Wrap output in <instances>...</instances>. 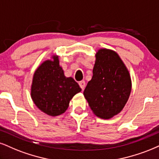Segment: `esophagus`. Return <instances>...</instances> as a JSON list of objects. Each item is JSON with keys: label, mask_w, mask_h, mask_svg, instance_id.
<instances>
[{"label": "esophagus", "mask_w": 159, "mask_h": 159, "mask_svg": "<svg viewBox=\"0 0 159 159\" xmlns=\"http://www.w3.org/2000/svg\"><path fill=\"white\" fill-rule=\"evenodd\" d=\"M79 85L80 86V88L82 89V90H84V89H85V82L84 81V80H83V81L80 82Z\"/></svg>", "instance_id": "obj_1"}]
</instances>
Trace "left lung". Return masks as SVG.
I'll return each mask as SVG.
<instances>
[{
    "mask_svg": "<svg viewBox=\"0 0 159 159\" xmlns=\"http://www.w3.org/2000/svg\"><path fill=\"white\" fill-rule=\"evenodd\" d=\"M95 57L93 76L83 94L97 116L108 119L120 113L126 105L132 87L131 78L114 51L100 48Z\"/></svg>",
    "mask_w": 159,
    "mask_h": 159,
    "instance_id": "8db88e82",
    "label": "left lung"
}]
</instances>
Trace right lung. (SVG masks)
Returning <instances> with one entry per match:
<instances>
[{
    "mask_svg": "<svg viewBox=\"0 0 159 159\" xmlns=\"http://www.w3.org/2000/svg\"><path fill=\"white\" fill-rule=\"evenodd\" d=\"M82 91L72 77H66L59 62V56L53 55L35 70L31 86L34 103L47 115L56 116L65 113L70 99Z\"/></svg>",
    "mask_w": 159,
    "mask_h": 159,
    "instance_id": "right-lung-1",
    "label": "right lung"
}]
</instances>
